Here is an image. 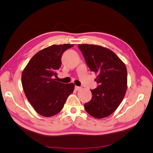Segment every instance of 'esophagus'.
<instances>
[{
    "label": "esophagus",
    "instance_id": "obj_1",
    "mask_svg": "<svg viewBox=\"0 0 153 153\" xmlns=\"http://www.w3.org/2000/svg\"><path fill=\"white\" fill-rule=\"evenodd\" d=\"M81 89H82V88H81V87H78V86L75 87V89H76V91H79Z\"/></svg>",
    "mask_w": 153,
    "mask_h": 153
}]
</instances>
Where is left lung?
<instances>
[{
  "mask_svg": "<svg viewBox=\"0 0 153 153\" xmlns=\"http://www.w3.org/2000/svg\"><path fill=\"white\" fill-rule=\"evenodd\" d=\"M87 65L97 74V87L91 90V101L84 104L85 109L95 118L110 115L117 108L127 90V68L109 49L92 44H79Z\"/></svg>",
  "mask_w": 153,
  "mask_h": 153,
  "instance_id": "obj_1",
  "label": "left lung"
}]
</instances>
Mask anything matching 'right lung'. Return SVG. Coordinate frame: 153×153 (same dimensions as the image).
<instances>
[{
    "label": "right lung",
    "instance_id": "right-lung-1",
    "mask_svg": "<svg viewBox=\"0 0 153 153\" xmlns=\"http://www.w3.org/2000/svg\"><path fill=\"white\" fill-rule=\"evenodd\" d=\"M73 44L52 45L39 51L32 57L22 74V85L29 102L38 114L52 117L64 107L72 94L74 83L58 82L57 71L62 64V56Z\"/></svg>",
    "mask_w": 153,
    "mask_h": 153
}]
</instances>
